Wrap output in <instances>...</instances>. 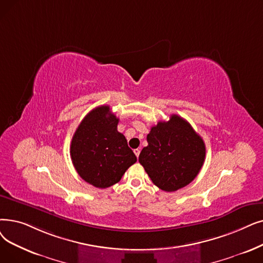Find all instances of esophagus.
I'll return each instance as SVG.
<instances>
[{"mask_svg":"<svg viewBox=\"0 0 263 263\" xmlns=\"http://www.w3.org/2000/svg\"><path fill=\"white\" fill-rule=\"evenodd\" d=\"M140 153H141V151L139 149V148H138V149H134V154H135V156L138 157V158H139V156H140Z\"/></svg>","mask_w":263,"mask_h":263,"instance_id":"esophagus-1","label":"esophagus"}]
</instances>
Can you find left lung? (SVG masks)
<instances>
[{
	"instance_id": "1",
	"label": "left lung",
	"mask_w": 263,
	"mask_h": 263,
	"mask_svg": "<svg viewBox=\"0 0 263 263\" xmlns=\"http://www.w3.org/2000/svg\"><path fill=\"white\" fill-rule=\"evenodd\" d=\"M139 161L161 190L176 191L197 177L205 160V144L188 121L172 115L147 135Z\"/></svg>"
}]
</instances>
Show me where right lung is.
<instances>
[{"label":"right lung","instance_id":"1","mask_svg":"<svg viewBox=\"0 0 263 263\" xmlns=\"http://www.w3.org/2000/svg\"><path fill=\"white\" fill-rule=\"evenodd\" d=\"M118 121L108 105H101L87 114L73 135V165L79 176L97 188L117 184L136 162L127 139L117 130Z\"/></svg>","mask_w":263,"mask_h":263}]
</instances>
